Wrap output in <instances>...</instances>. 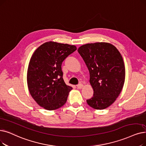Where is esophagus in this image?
Wrapping results in <instances>:
<instances>
[{"mask_svg":"<svg viewBox=\"0 0 146 146\" xmlns=\"http://www.w3.org/2000/svg\"><path fill=\"white\" fill-rule=\"evenodd\" d=\"M83 87H84V85L82 84V83H80V84H79L78 85H77V88H78V89H82Z\"/></svg>","mask_w":146,"mask_h":146,"instance_id":"1","label":"esophagus"}]
</instances>
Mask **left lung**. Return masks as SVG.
<instances>
[{
	"mask_svg": "<svg viewBox=\"0 0 146 146\" xmlns=\"http://www.w3.org/2000/svg\"><path fill=\"white\" fill-rule=\"evenodd\" d=\"M90 74L93 97L88 104L103 110L115 102L125 82V68L121 54L113 45L106 42L88 43L78 50Z\"/></svg>",
	"mask_w": 146,
	"mask_h": 146,
	"instance_id": "left-lung-1",
	"label": "left lung"
}]
</instances>
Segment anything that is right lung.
<instances>
[{
  "instance_id": "obj_1",
  "label": "right lung",
  "mask_w": 146,
  "mask_h": 146,
  "mask_svg": "<svg viewBox=\"0 0 146 146\" xmlns=\"http://www.w3.org/2000/svg\"><path fill=\"white\" fill-rule=\"evenodd\" d=\"M76 49L74 45L48 42L40 45L31 56L27 85L31 97L40 107L53 110L66 103L72 88L63 80L61 64Z\"/></svg>"
}]
</instances>
